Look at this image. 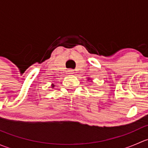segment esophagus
Segmentation results:
<instances>
[{
    "label": "esophagus",
    "mask_w": 148,
    "mask_h": 148,
    "mask_svg": "<svg viewBox=\"0 0 148 148\" xmlns=\"http://www.w3.org/2000/svg\"><path fill=\"white\" fill-rule=\"evenodd\" d=\"M68 74H74V70H72V69H69V70H68Z\"/></svg>",
    "instance_id": "esophagus-1"
}]
</instances>
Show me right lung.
Returning a JSON list of instances; mask_svg holds the SVG:
<instances>
[{
  "label": "right lung",
  "instance_id": "1",
  "mask_svg": "<svg viewBox=\"0 0 148 148\" xmlns=\"http://www.w3.org/2000/svg\"><path fill=\"white\" fill-rule=\"evenodd\" d=\"M52 87H53V84H52Z\"/></svg>",
  "mask_w": 148,
  "mask_h": 148
}]
</instances>
